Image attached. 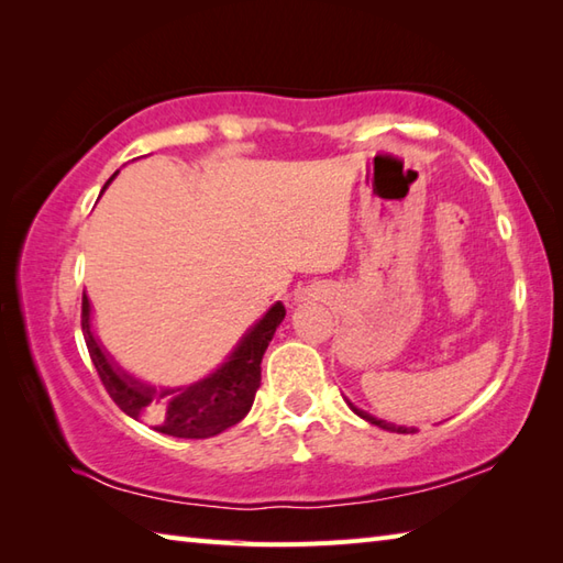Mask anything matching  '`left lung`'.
<instances>
[{
    "label": "left lung",
    "instance_id": "left-lung-1",
    "mask_svg": "<svg viewBox=\"0 0 563 563\" xmlns=\"http://www.w3.org/2000/svg\"><path fill=\"white\" fill-rule=\"evenodd\" d=\"M351 404V401H349ZM351 409L361 416V418H365V421H369L373 426H379V428H385V430H391V433H413V428H406V426H394V423H385V421H377L375 416H369V413H365V411H361V409H355V406L351 404Z\"/></svg>",
    "mask_w": 563,
    "mask_h": 563
}]
</instances>
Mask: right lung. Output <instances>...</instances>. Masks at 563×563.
Returning a JSON list of instances; mask_svg holds the SVG:
<instances>
[{"label": "right lung", "instance_id": "right-lung-1", "mask_svg": "<svg viewBox=\"0 0 563 563\" xmlns=\"http://www.w3.org/2000/svg\"><path fill=\"white\" fill-rule=\"evenodd\" d=\"M285 319V307L275 302L266 317L251 329L236 345L227 363L210 377L184 389L154 391L140 382L118 373L109 357L103 355L89 327V300L81 295V331L84 341L97 367L101 385L109 397L128 416L150 418L154 430L174 438H212L232 428L249 413L256 389L261 387V361L273 339L275 329Z\"/></svg>", "mask_w": 563, "mask_h": 563}]
</instances>
